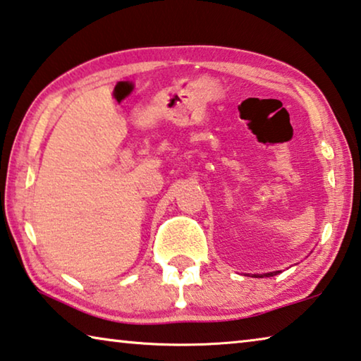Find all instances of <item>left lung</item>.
Instances as JSON below:
<instances>
[{"instance_id":"8db88e82","label":"left lung","mask_w":361,"mask_h":361,"mask_svg":"<svg viewBox=\"0 0 361 361\" xmlns=\"http://www.w3.org/2000/svg\"><path fill=\"white\" fill-rule=\"evenodd\" d=\"M279 271H271V273H265V274H262V276H274V274H278ZM255 276H259V274H255ZM260 276V278H262Z\"/></svg>"}]
</instances>
